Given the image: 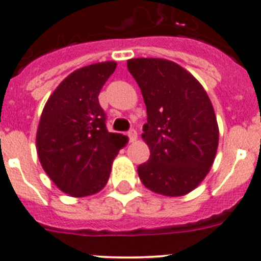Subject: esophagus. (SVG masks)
I'll use <instances>...</instances> for the list:
<instances>
[{
  "label": "esophagus",
  "instance_id": "1",
  "mask_svg": "<svg viewBox=\"0 0 261 261\" xmlns=\"http://www.w3.org/2000/svg\"><path fill=\"white\" fill-rule=\"evenodd\" d=\"M127 136L130 143H134V141L136 140V138H138V134H136V131L134 130V128H131V130L127 131Z\"/></svg>",
  "mask_w": 261,
  "mask_h": 261
}]
</instances>
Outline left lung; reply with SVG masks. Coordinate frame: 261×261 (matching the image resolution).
<instances>
[{
    "label": "left lung",
    "mask_w": 261,
    "mask_h": 261,
    "mask_svg": "<svg viewBox=\"0 0 261 261\" xmlns=\"http://www.w3.org/2000/svg\"><path fill=\"white\" fill-rule=\"evenodd\" d=\"M127 69L138 83L148 122L143 139L150 149L138 167L145 187L166 196L192 191L208 174L218 148V123L200 83L163 58H133Z\"/></svg>",
    "instance_id": "8db88e82"
}]
</instances>
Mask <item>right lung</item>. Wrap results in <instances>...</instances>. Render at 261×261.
<instances>
[{
    "label": "right lung",
    "mask_w": 261,
    "mask_h": 261,
    "mask_svg": "<svg viewBox=\"0 0 261 261\" xmlns=\"http://www.w3.org/2000/svg\"><path fill=\"white\" fill-rule=\"evenodd\" d=\"M116 62L82 67L63 80L47 100L37 131L40 164L56 186L75 198L97 194L126 138L108 133L98 95Z\"/></svg>",
    "instance_id": "right-lung-1"
}]
</instances>
